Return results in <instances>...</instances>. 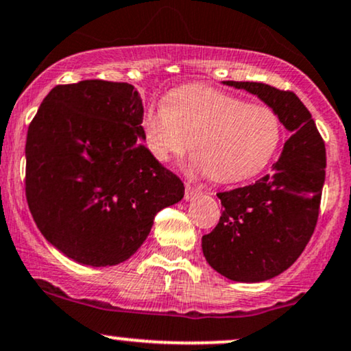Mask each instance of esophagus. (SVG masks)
Returning a JSON list of instances; mask_svg holds the SVG:
<instances>
[{"mask_svg": "<svg viewBox=\"0 0 351 351\" xmlns=\"http://www.w3.org/2000/svg\"><path fill=\"white\" fill-rule=\"evenodd\" d=\"M199 193H201L199 188H196V186H193V184L186 183V186H184V199L193 201L194 197H196Z\"/></svg>", "mask_w": 351, "mask_h": 351, "instance_id": "esophagus-1", "label": "esophagus"}]
</instances>
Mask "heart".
I'll use <instances>...</instances> for the list:
<instances>
[{
  "mask_svg": "<svg viewBox=\"0 0 351 351\" xmlns=\"http://www.w3.org/2000/svg\"><path fill=\"white\" fill-rule=\"evenodd\" d=\"M142 137L158 162H168L191 147L189 170L208 173L219 183L258 175L281 141L278 114L204 86L181 88L143 112Z\"/></svg>",
  "mask_w": 351,
  "mask_h": 351,
  "instance_id": "b5f03b06",
  "label": "heart"
}]
</instances>
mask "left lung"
Segmentation results:
<instances>
[{
  "mask_svg": "<svg viewBox=\"0 0 351 351\" xmlns=\"http://www.w3.org/2000/svg\"><path fill=\"white\" fill-rule=\"evenodd\" d=\"M223 84L258 96L291 137L271 173L248 186L217 193L222 214L216 229L202 237V253L232 281H267L288 269L314 234L325 181V143L293 91L256 82Z\"/></svg>",
  "mask_w": 351,
  "mask_h": 351,
  "instance_id": "8db88e82",
  "label": "left lung"
}]
</instances>
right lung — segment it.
<instances>
[{
  "label": "right lung",
  "instance_id": "1",
  "mask_svg": "<svg viewBox=\"0 0 351 351\" xmlns=\"http://www.w3.org/2000/svg\"><path fill=\"white\" fill-rule=\"evenodd\" d=\"M142 116L132 84L84 80L55 86L29 125V210L42 235L77 263L130 258L158 210L183 199L181 180L142 143Z\"/></svg>",
  "mask_w": 351,
  "mask_h": 351
}]
</instances>
